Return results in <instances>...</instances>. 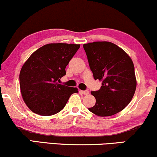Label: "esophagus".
<instances>
[{
  "label": "esophagus",
  "instance_id": "34e87169",
  "mask_svg": "<svg viewBox=\"0 0 157 157\" xmlns=\"http://www.w3.org/2000/svg\"><path fill=\"white\" fill-rule=\"evenodd\" d=\"M79 92H80L81 94H83V95H88L89 94V91H81V90H80V91H79Z\"/></svg>",
  "mask_w": 157,
  "mask_h": 157
}]
</instances>
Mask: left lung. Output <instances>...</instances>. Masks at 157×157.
I'll use <instances>...</instances> for the list:
<instances>
[{
  "label": "left lung",
  "mask_w": 157,
  "mask_h": 157,
  "mask_svg": "<svg viewBox=\"0 0 157 157\" xmlns=\"http://www.w3.org/2000/svg\"><path fill=\"white\" fill-rule=\"evenodd\" d=\"M83 49L94 78L101 81V89L91 92L96 103L89 110L100 117L120 113L131 102L136 91L133 60L113 42H90L83 44Z\"/></svg>",
  "instance_id": "1"
}]
</instances>
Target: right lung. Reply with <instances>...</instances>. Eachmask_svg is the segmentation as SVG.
I'll list each match as a JSON object with an SVG mask.
<instances>
[{
    "label": "right lung",
    "instance_id": "add662e5",
    "mask_svg": "<svg viewBox=\"0 0 157 157\" xmlns=\"http://www.w3.org/2000/svg\"><path fill=\"white\" fill-rule=\"evenodd\" d=\"M80 44L50 43L34 51L19 74L20 89L25 104L33 113L50 116L64 108L76 87L58 83L66 75V67Z\"/></svg>",
    "mask_w": 157,
    "mask_h": 157
}]
</instances>
